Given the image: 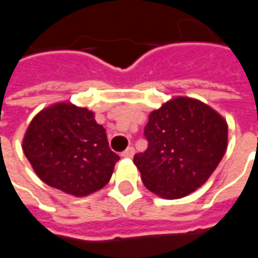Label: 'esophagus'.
Returning a JSON list of instances; mask_svg holds the SVG:
<instances>
[{
  "label": "esophagus",
  "instance_id": "1",
  "mask_svg": "<svg viewBox=\"0 0 258 258\" xmlns=\"http://www.w3.org/2000/svg\"><path fill=\"white\" fill-rule=\"evenodd\" d=\"M134 155H135V149L133 148V146H128V148L121 153V156L123 157H133Z\"/></svg>",
  "mask_w": 258,
  "mask_h": 258
}]
</instances>
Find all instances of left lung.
I'll return each mask as SVG.
<instances>
[{
	"label": "left lung",
	"mask_w": 258,
	"mask_h": 258,
	"mask_svg": "<svg viewBox=\"0 0 258 258\" xmlns=\"http://www.w3.org/2000/svg\"><path fill=\"white\" fill-rule=\"evenodd\" d=\"M148 149L134 156L142 182L153 194L179 199L209 179L227 151V121L210 106L178 96L149 114Z\"/></svg>",
	"instance_id": "8db88e82"
}]
</instances>
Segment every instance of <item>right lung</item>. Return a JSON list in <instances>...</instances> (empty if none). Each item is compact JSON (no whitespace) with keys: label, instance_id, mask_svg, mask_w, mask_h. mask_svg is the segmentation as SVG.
Instances as JSON below:
<instances>
[{"label":"right lung","instance_id":"add662e5","mask_svg":"<svg viewBox=\"0 0 258 258\" xmlns=\"http://www.w3.org/2000/svg\"><path fill=\"white\" fill-rule=\"evenodd\" d=\"M23 151L45 184L79 198L103 188L120 159L94 113L72 103L38 113L26 131Z\"/></svg>","mask_w":258,"mask_h":258}]
</instances>
